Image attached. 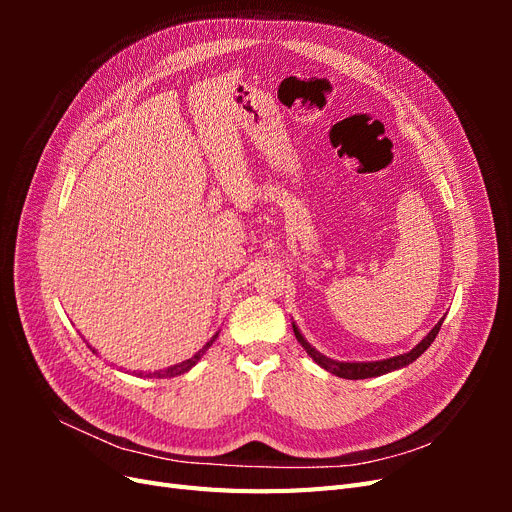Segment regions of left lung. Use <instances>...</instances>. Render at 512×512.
<instances>
[{
	"mask_svg": "<svg viewBox=\"0 0 512 512\" xmlns=\"http://www.w3.org/2000/svg\"><path fill=\"white\" fill-rule=\"evenodd\" d=\"M440 327H442V320L436 324V327H433V329L429 331V335L423 339V342L418 344L416 348H412L408 354H399V356H393V359L376 361V363H339V361H331V359H327V356H324V354H320L316 348L309 346V344L305 342V339H303V335L299 333V329H297V327H292V329H294V335H297V339H299V344L307 350V354L312 356V359H314L320 367H324L327 371H331V374H335V376H339V378L363 380V378L382 376V374H386V371H393V369H399V367H406V365H410L412 361H416L418 356H421V354L431 346L433 339H436V335H438Z\"/></svg>",
	"mask_w": 512,
	"mask_h": 512,
	"instance_id": "obj_1",
	"label": "left lung"
}]
</instances>
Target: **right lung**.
I'll list each match as a JSON object with an SVG mask.
<instances>
[{
	"instance_id": "add662e5",
	"label": "right lung",
	"mask_w": 512,
	"mask_h": 512,
	"mask_svg": "<svg viewBox=\"0 0 512 512\" xmlns=\"http://www.w3.org/2000/svg\"><path fill=\"white\" fill-rule=\"evenodd\" d=\"M215 337H218V333H215L211 339H209V342H207V346L203 348V350H198L194 356H192V359H188V361H183V363H179V365H173V367H168V369H164V371H156V374H153V376H156V378H173V376H179V374H185V371H188L190 367H194L196 363H198V359H200V356H203L205 354V350L215 342Z\"/></svg>"
}]
</instances>
